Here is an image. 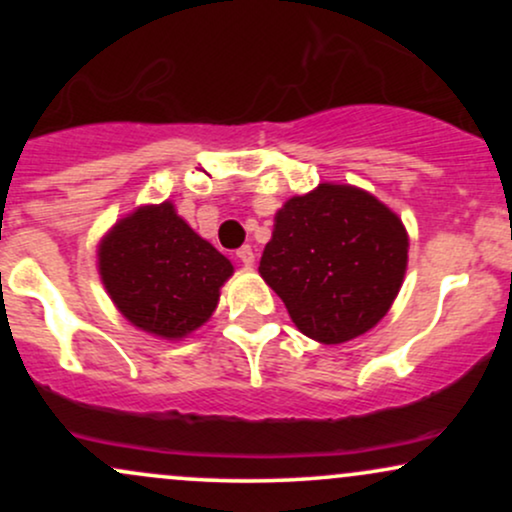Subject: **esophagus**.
<instances>
[{
    "instance_id": "1",
    "label": "esophagus",
    "mask_w": 512,
    "mask_h": 512,
    "mask_svg": "<svg viewBox=\"0 0 512 512\" xmlns=\"http://www.w3.org/2000/svg\"><path fill=\"white\" fill-rule=\"evenodd\" d=\"M236 255H238V260L245 264V267H252V264H255V252H252L250 245H243V248H240Z\"/></svg>"
}]
</instances>
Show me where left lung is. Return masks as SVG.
Masks as SVG:
<instances>
[{
	"instance_id": "left-lung-1",
	"label": "left lung",
	"mask_w": 512,
	"mask_h": 512,
	"mask_svg": "<svg viewBox=\"0 0 512 512\" xmlns=\"http://www.w3.org/2000/svg\"><path fill=\"white\" fill-rule=\"evenodd\" d=\"M409 238L368 192L322 182L276 214L260 274L303 334L342 344L383 320L402 286Z\"/></svg>"
}]
</instances>
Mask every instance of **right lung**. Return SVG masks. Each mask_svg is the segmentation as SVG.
<instances>
[{
  "mask_svg": "<svg viewBox=\"0 0 512 512\" xmlns=\"http://www.w3.org/2000/svg\"><path fill=\"white\" fill-rule=\"evenodd\" d=\"M103 284L139 330L180 339L207 322L233 264L175 214L173 204L137 209L98 250Z\"/></svg>",
  "mask_w": 512,
  "mask_h": 512,
  "instance_id": "add662e5",
  "label": "right lung"
}]
</instances>
